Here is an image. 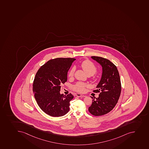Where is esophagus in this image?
<instances>
[{
	"label": "esophagus",
	"instance_id": "esophagus-1",
	"mask_svg": "<svg viewBox=\"0 0 149 149\" xmlns=\"http://www.w3.org/2000/svg\"><path fill=\"white\" fill-rule=\"evenodd\" d=\"M77 97H85L86 96L85 95H84L81 94H79V93H77L75 95Z\"/></svg>",
	"mask_w": 149,
	"mask_h": 149
}]
</instances>
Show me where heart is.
Returning <instances> with one entry per match:
<instances>
[{
	"instance_id": "obj_1",
	"label": "heart",
	"mask_w": 149,
	"mask_h": 149,
	"mask_svg": "<svg viewBox=\"0 0 149 149\" xmlns=\"http://www.w3.org/2000/svg\"><path fill=\"white\" fill-rule=\"evenodd\" d=\"M80 66L81 68L88 75H93L96 74L97 72V68L92 61L89 60H85L82 61L80 64ZM75 72V68L72 67L68 73V77H72L74 75ZM89 86L83 82H78L72 86V89L77 92L83 93L85 91L86 88L88 87Z\"/></svg>"
}]
</instances>
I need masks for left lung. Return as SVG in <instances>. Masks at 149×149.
I'll list each match as a JSON object with an SVG mask.
<instances>
[{
	"label": "left lung",
	"mask_w": 149,
	"mask_h": 149,
	"mask_svg": "<svg viewBox=\"0 0 149 149\" xmlns=\"http://www.w3.org/2000/svg\"><path fill=\"white\" fill-rule=\"evenodd\" d=\"M91 58L102 65V74L97 89L93 91L100 93L99 97L95 100L91 97L93 100L88 111L93 116H103L111 111L117 104L121 94V80L117 67L110 60L97 56Z\"/></svg>",
	"instance_id": "obj_1"
}]
</instances>
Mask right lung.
Listing matches in <instances>:
<instances>
[{
    "instance_id": "1",
    "label": "right lung",
    "mask_w": 149,
    "mask_h": 149,
    "mask_svg": "<svg viewBox=\"0 0 149 149\" xmlns=\"http://www.w3.org/2000/svg\"><path fill=\"white\" fill-rule=\"evenodd\" d=\"M75 58L52 59L36 72L33 84V91L41 109L53 117L62 116L69 111L70 102L74 96L60 93L62 84L67 81V72Z\"/></svg>"
}]
</instances>
